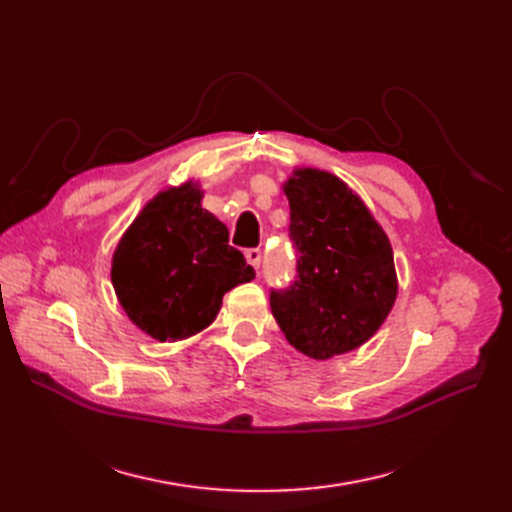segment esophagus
Instances as JSON below:
<instances>
[{
    "mask_svg": "<svg viewBox=\"0 0 512 512\" xmlns=\"http://www.w3.org/2000/svg\"><path fill=\"white\" fill-rule=\"evenodd\" d=\"M260 258H262V252L258 250V247H252V250H247V252H245L247 265H252L254 269H258V265H260Z\"/></svg>",
    "mask_w": 512,
    "mask_h": 512,
    "instance_id": "34e87169",
    "label": "esophagus"
}]
</instances>
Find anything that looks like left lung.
Listing matches in <instances>:
<instances>
[{
	"label": "left lung",
	"instance_id": "obj_1",
	"mask_svg": "<svg viewBox=\"0 0 512 512\" xmlns=\"http://www.w3.org/2000/svg\"><path fill=\"white\" fill-rule=\"evenodd\" d=\"M297 280L271 292V312L288 344L327 361L363 346L397 299L393 247L359 194L318 168L284 183Z\"/></svg>",
	"mask_w": 512,
	"mask_h": 512
}]
</instances>
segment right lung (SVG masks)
I'll list each match as a JSON object with an SVG mask.
<instances>
[{"instance_id":"right-lung-1","label":"right lung","mask_w":512,"mask_h":512,"mask_svg":"<svg viewBox=\"0 0 512 512\" xmlns=\"http://www.w3.org/2000/svg\"><path fill=\"white\" fill-rule=\"evenodd\" d=\"M228 228L185 181L153 196L119 239L111 282L123 312L158 342L188 339L218 316L222 297L254 280Z\"/></svg>"}]
</instances>
